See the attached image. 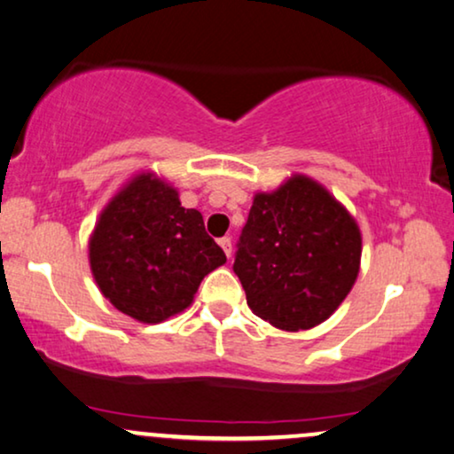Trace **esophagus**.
Here are the masks:
<instances>
[{"mask_svg": "<svg viewBox=\"0 0 454 454\" xmlns=\"http://www.w3.org/2000/svg\"><path fill=\"white\" fill-rule=\"evenodd\" d=\"M217 243H220L223 253H226V257H232V239L231 237H222Z\"/></svg>", "mask_w": 454, "mask_h": 454, "instance_id": "1", "label": "esophagus"}]
</instances>
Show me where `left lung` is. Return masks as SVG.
I'll list each match as a JSON object with an SVG mask.
<instances>
[{"instance_id":"8db88e82","label":"left lung","mask_w":454,"mask_h":454,"mask_svg":"<svg viewBox=\"0 0 454 454\" xmlns=\"http://www.w3.org/2000/svg\"><path fill=\"white\" fill-rule=\"evenodd\" d=\"M361 232L348 211L311 178L259 192L234 253L247 305L280 330L328 319L359 274Z\"/></svg>"}]
</instances>
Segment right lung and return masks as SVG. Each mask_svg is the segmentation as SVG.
Listing matches in <instances>:
<instances>
[{
  "label": "right lung",
  "instance_id": "obj_1",
  "mask_svg": "<svg viewBox=\"0 0 454 454\" xmlns=\"http://www.w3.org/2000/svg\"><path fill=\"white\" fill-rule=\"evenodd\" d=\"M89 259L104 297L143 324L186 309L203 278L226 263L203 215L183 207L178 192L153 174H141L112 199Z\"/></svg>",
  "mask_w": 454,
  "mask_h": 454
}]
</instances>
